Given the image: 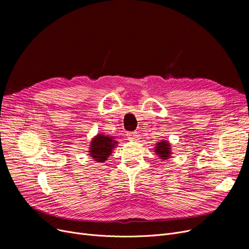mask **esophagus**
Returning a JSON list of instances; mask_svg holds the SVG:
<instances>
[{"mask_svg": "<svg viewBox=\"0 0 249 249\" xmlns=\"http://www.w3.org/2000/svg\"><path fill=\"white\" fill-rule=\"evenodd\" d=\"M138 133L137 132H129L127 133V137L129 140H137L138 139Z\"/></svg>", "mask_w": 249, "mask_h": 249, "instance_id": "esophagus-1", "label": "esophagus"}]
</instances>
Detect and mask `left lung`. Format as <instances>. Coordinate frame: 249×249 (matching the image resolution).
Listing matches in <instances>:
<instances>
[{
    "label": "left lung",
    "mask_w": 249,
    "mask_h": 249,
    "mask_svg": "<svg viewBox=\"0 0 249 249\" xmlns=\"http://www.w3.org/2000/svg\"><path fill=\"white\" fill-rule=\"evenodd\" d=\"M155 152L160 155L161 160H167L169 158V154H171V148H169L168 142H165L164 140L161 142H159V144H156Z\"/></svg>",
    "instance_id": "1"
}]
</instances>
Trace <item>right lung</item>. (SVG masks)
<instances>
[{"mask_svg":"<svg viewBox=\"0 0 249 249\" xmlns=\"http://www.w3.org/2000/svg\"><path fill=\"white\" fill-rule=\"evenodd\" d=\"M117 144L112 137L106 135H97L90 143L89 154L97 161H105L112 153V149Z\"/></svg>","mask_w":249,"mask_h":249,"instance_id":"obj_1","label":"right lung"}]
</instances>
